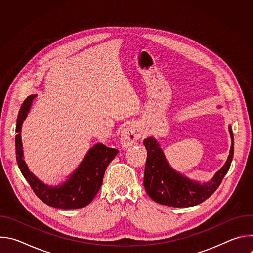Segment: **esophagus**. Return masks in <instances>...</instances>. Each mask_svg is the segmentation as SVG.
Returning <instances> with one entry per match:
<instances>
[{"instance_id":"obj_1","label":"esophagus","mask_w":253,"mask_h":253,"mask_svg":"<svg viewBox=\"0 0 253 253\" xmlns=\"http://www.w3.org/2000/svg\"><path fill=\"white\" fill-rule=\"evenodd\" d=\"M141 135H142V130L138 125L136 124L129 125L121 133L120 142L122 144V146L127 148L133 145L134 143H136L140 139Z\"/></svg>"}]
</instances>
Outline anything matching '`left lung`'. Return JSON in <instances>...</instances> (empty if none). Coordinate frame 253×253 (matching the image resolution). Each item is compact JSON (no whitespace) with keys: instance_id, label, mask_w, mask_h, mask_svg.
<instances>
[{"instance_id":"obj_1","label":"left lung","mask_w":253,"mask_h":253,"mask_svg":"<svg viewBox=\"0 0 253 253\" xmlns=\"http://www.w3.org/2000/svg\"><path fill=\"white\" fill-rule=\"evenodd\" d=\"M231 147L229 156L213 178L208 182L200 183L175 171L167 162L159 143L153 138L144 139L147 150V159L144 172V187L152 200L159 204L173 207H189L197 205L210 197L220 185L229 170L233 153L234 139L229 126Z\"/></svg>"}]
</instances>
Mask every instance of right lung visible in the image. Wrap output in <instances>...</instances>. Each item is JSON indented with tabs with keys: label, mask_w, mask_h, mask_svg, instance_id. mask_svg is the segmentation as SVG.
<instances>
[{
	"label": "right lung",
	"mask_w": 253,
	"mask_h": 253,
	"mask_svg": "<svg viewBox=\"0 0 253 253\" xmlns=\"http://www.w3.org/2000/svg\"><path fill=\"white\" fill-rule=\"evenodd\" d=\"M36 95L27 97L19 111L16 132V159L25 179L32 187L35 194L49 206L62 209H77L87 206L98 193L105 170L118 154V150L105 146L102 143L94 145L86 154L78 168L71 174L67 181L61 185L49 186L30 172L23 159V145L21 129L26 119L32 102Z\"/></svg>",
	"instance_id": "1"
}]
</instances>
